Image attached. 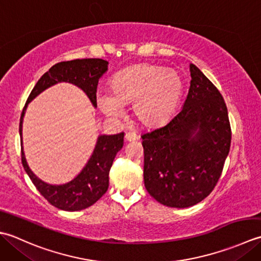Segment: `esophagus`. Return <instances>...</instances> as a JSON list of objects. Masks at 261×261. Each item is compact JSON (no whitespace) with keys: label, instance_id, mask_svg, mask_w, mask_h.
I'll list each match as a JSON object with an SVG mask.
<instances>
[{"label":"esophagus","instance_id":"obj_1","mask_svg":"<svg viewBox=\"0 0 261 261\" xmlns=\"http://www.w3.org/2000/svg\"><path fill=\"white\" fill-rule=\"evenodd\" d=\"M125 140H126L127 142H133V141L137 140V135L135 134V133L128 132V133H126V135H125Z\"/></svg>","mask_w":261,"mask_h":261}]
</instances>
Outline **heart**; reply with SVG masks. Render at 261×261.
<instances>
[{
  "instance_id": "obj_1",
  "label": "heart",
  "mask_w": 261,
  "mask_h": 261,
  "mask_svg": "<svg viewBox=\"0 0 261 261\" xmlns=\"http://www.w3.org/2000/svg\"><path fill=\"white\" fill-rule=\"evenodd\" d=\"M184 90L177 71L153 64H134L116 73L110 93L98 94V105L106 115L120 117L124 106L133 103V115L146 127L166 124L178 108Z\"/></svg>"
}]
</instances>
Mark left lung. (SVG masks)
<instances>
[{
  "mask_svg": "<svg viewBox=\"0 0 261 261\" xmlns=\"http://www.w3.org/2000/svg\"><path fill=\"white\" fill-rule=\"evenodd\" d=\"M182 109L167 125L142 135L144 185L162 205L185 208L214 189L231 145L227 108L217 88L190 64Z\"/></svg>",
  "mask_w": 261,
  "mask_h": 261,
  "instance_id": "left-lung-1",
  "label": "left lung"
}]
</instances>
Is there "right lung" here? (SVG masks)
Here are the masks:
<instances>
[{
	"label": "right lung",
	"mask_w": 261,
	"mask_h": 261,
	"mask_svg": "<svg viewBox=\"0 0 261 261\" xmlns=\"http://www.w3.org/2000/svg\"><path fill=\"white\" fill-rule=\"evenodd\" d=\"M108 70V62L101 58H84L55 64L36 83L29 94L20 118L21 160L24 171L39 193L48 203L62 211H81L99 200L109 187V171L114 159L124 145V133L116 135H99L94 150L75 178L63 185H50L40 180L27 163L22 146V123L30 101L60 82H68L80 88L88 95L93 107H97V87L99 79Z\"/></svg>",
	"instance_id": "1"
}]
</instances>
